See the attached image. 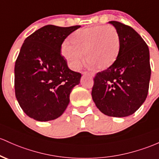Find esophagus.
Here are the masks:
<instances>
[{
  "label": "esophagus",
  "mask_w": 159,
  "mask_h": 159,
  "mask_svg": "<svg viewBox=\"0 0 159 159\" xmlns=\"http://www.w3.org/2000/svg\"><path fill=\"white\" fill-rule=\"evenodd\" d=\"M83 74L87 75H89L90 77H94V75H95V74L93 72H83Z\"/></svg>",
  "instance_id": "1"
}]
</instances>
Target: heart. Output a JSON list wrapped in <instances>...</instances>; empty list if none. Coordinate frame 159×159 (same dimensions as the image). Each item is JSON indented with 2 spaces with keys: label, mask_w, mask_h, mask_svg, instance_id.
I'll return each instance as SVG.
<instances>
[{
  "label": "heart",
  "mask_w": 159,
  "mask_h": 159,
  "mask_svg": "<svg viewBox=\"0 0 159 159\" xmlns=\"http://www.w3.org/2000/svg\"><path fill=\"white\" fill-rule=\"evenodd\" d=\"M70 43L62 46V54L71 69L77 70L84 62L98 69H105L115 62L120 50V37L111 25H94L76 30Z\"/></svg>",
  "instance_id": "obj_1"
}]
</instances>
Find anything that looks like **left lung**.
Listing matches in <instances>:
<instances>
[{
	"label": "left lung",
	"mask_w": 159,
	"mask_h": 159,
	"mask_svg": "<svg viewBox=\"0 0 159 159\" xmlns=\"http://www.w3.org/2000/svg\"><path fill=\"white\" fill-rule=\"evenodd\" d=\"M109 22L119 34V53L112 65L96 75L91 95L101 112L121 118L134 114L147 97L151 76L149 50L130 26L117 21Z\"/></svg>",
	"instance_id": "left-lung-1"
}]
</instances>
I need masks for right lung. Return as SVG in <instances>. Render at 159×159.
Segmentation results:
<instances>
[{"mask_svg": "<svg viewBox=\"0 0 159 159\" xmlns=\"http://www.w3.org/2000/svg\"><path fill=\"white\" fill-rule=\"evenodd\" d=\"M80 25H48L26 38L15 63V93L20 107L36 121L62 116L81 75L69 69L61 46Z\"/></svg>", "mask_w": 159, "mask_h": 159, "instance_id": "1", "label": "right lung"}]
</instances>
